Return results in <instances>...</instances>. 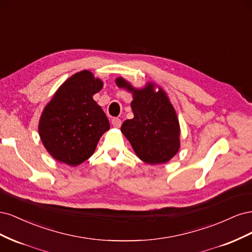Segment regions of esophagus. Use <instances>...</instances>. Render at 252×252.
I'll return each mask as SVG.
<instances>
[{
	"instance_id": "1",
	"label": "esophagus",
	"mask_w": 252,
	"mask_h": 252,
	"mask_svg": "<svg viewBox=\"0 0 252 252\" xmlns=\"http://www.w3.org/2000/svg\"><path fill=\"white\" fill-rule=\"evenodd\" d=\"M111 123H112V126H113V127L120 128L121 125H122V121H121L119 118H114V119H112Z\"/></svg>"
}]
</instances>
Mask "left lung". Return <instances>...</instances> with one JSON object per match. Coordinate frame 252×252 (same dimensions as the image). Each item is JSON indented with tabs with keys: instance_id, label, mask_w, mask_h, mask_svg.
<instances>
[{
	"instance_id": "obj_1",
	"label": "left lung",
	"mask_w": 252,
	"mask_h": 252,
	"mask_svg": "<svg viewBox=\"0 0 252 252\" xmlns=\"http://www.w3.org/2000/svg\"><path fill=\"white\" fill-rule=\"evenodd\" d=\"M120 88L132 94L133 119L126 120L121 131L143 162L157 165L169 161L180 149V124L177 113L165 91L148 83L134 88L123 78L116 80Z\"/></svg>"
}]
</instances>
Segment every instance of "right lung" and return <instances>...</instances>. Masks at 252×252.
I'll list each match as a JSON object with an SVG mask.
<instances>
[{
    "label": "right lung",
    "mask_w": 252,
    "mask_h": 252,
    "mask_svg": "<svg viewBox=\"0 0 252 252\" xmlns=\"http://www.w3.org/2000/svg\"><path fill=\"white\" fill-rule=\"evenodd\" d=\"M102 88L100 79L83 70L66 80L45 106L39 134L57 161L69 166L82 164L94 155L98 140L109 130L107 117L93 98Z\"/></svg>",
    "instance_id": "add662e5"
}]
</instances>
